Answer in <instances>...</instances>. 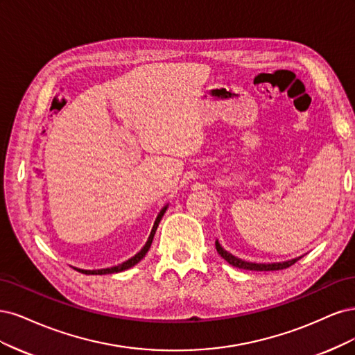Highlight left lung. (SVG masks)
Instances as JSON below:
<instances>
[{
    "instance_id": "8db88e82",
    "label": "left lung",
    "mask_w": 355,
    "mask_h": 355,
    "mask_svg": "<svg viewBox=\"0 0 355 355\" xmlns=\"http://www.w3.org/2000/svg\"><path fill=\"white\" fill-rule=\"evenodd\" d=\"M215 248H216V252H218L230 266L237 267V268H243V270H252V271H274V270H283V268H288L291 266H293L296 261L301 259V258H295L291 261H284V262H272V264H255V262H246L240 258H236L234 255L228 254L225 249L221 248V245L218 243V240L215 242Z\"/></svg>"
}]
</instances>
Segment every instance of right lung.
I'll return each instance as SVG.
<instances>
[{
  "instance_id": "obj_1",
  "label": "right lung",
  "mask_w": 355,
  "mask_h": 355,
  "mask_svg": "<svg viewBox=\"0 0 355 355\" xmlns=\"http://www.w3.org/2000/svg\"><path fill=\"white\" fill-rule=\"evenodd\" d=\"M166 208H168V205H166V207H164V208H162V211H161V212H159L157 218H156V221H155V224H153L152 233H150V236H148V239H147L146 245L143 246V249L140 250L139 254H135L132 258H130L128 261L122 262V264H119V266H116V267H110V268H101V270H79V268H75V270H76V271H79V272H83V274H96V276H97V274H98V276H101V274H113V272H121V271H125V270H128V268L134 267L135 264H139V262H140V261L144 258V255L147 254V250L150 249V246H152V242H153V236H155V233H156V228H157L159 223H161V220H162V216H164V214H165Z\"/></svg>"
}]
</instances>
